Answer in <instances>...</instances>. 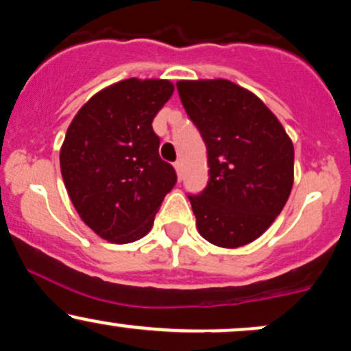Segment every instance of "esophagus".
I'll return each mask as SVG.
<instances>
[{
    "label": "esophagus",
    "instance_id": "34e87169",
    "mask_svg": "<svg viewBox=\"0 0 351 351\" xmlns=\"http://www.w3.org/2000/svg\"><path fill=\"white\" fill-rule=\"evenodd\" d=\"M175 170H176V175H178V178L181 180V176H183V163L175 162Z\"/></svg>",
    "mask_w": 351,
    "mask_h": 351
}]
</instances>
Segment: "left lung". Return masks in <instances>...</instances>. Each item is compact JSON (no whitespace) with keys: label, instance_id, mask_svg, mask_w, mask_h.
Masks as SVG:
<instances>
[{"label":"left lung","instance_id":"obj_1","mask_svg":"<svg viewBox=\"0 0 351 351\" xmlns=\"http://www.w3.org/2000/svg\"><path fill=\"white\" fill-rule=\"evenodd\" d=\"M176 87L208 150L206 188L188 195L199 234L219 247L252 243L291 195V138L263 100L231 80H180Z\"/></svg>","mask_w":351,"mask_h":351}]
</instances>
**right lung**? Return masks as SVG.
Returning a JSON list of instances; mask_svg holds the SVG:
<instances>
[{
	"instance_id": "add662e5",
	"label": "right lung",
	"mask_w": 351,
	"mask_h": 351,
	"mask_svg": "<svg viewBox=\"0 0 351 351\" xmlns=\"http://www.w3.org/2000/svg\"><path fill=\"white\" fill-rule=\"evenodd\" d=\"M171 94L170 80L125 79L97 92L67 128L64 184L75 211L102 239L127 244L143 237L176 184L152 127Z\"/></svg>"
}]
</instances>
